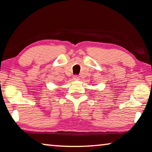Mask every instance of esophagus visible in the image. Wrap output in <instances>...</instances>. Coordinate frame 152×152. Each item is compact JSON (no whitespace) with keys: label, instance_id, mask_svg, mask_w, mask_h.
Returning <instances> with one entry per match:
<instances>
[{"label":"esophagus","instance_id":"obj_1","mask_svg":"<svg viewBox=\"0 0 152 152\" xmlns=\"http://www.w3.org/2000/svg\"><path fill=\"white\" fill-rule=\"evenodd\" d=\"M73 79H74V80H79V76H77V75L74 76Z\"/></svg>","mask_w":152,"mask_h":152}]
</instances>
